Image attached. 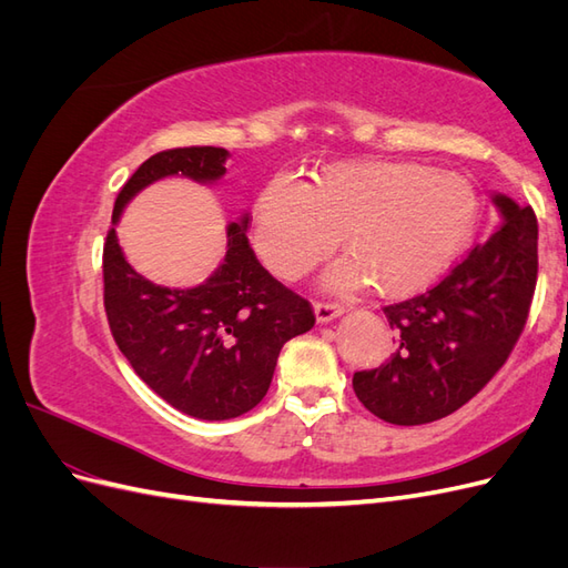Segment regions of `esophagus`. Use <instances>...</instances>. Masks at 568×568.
<instances>
[{
  "mask_svg": "<svg viewBox=\"0 0 568 568\" xmlns=\"http://www.w3.org/2000/svg\"><path fill=\"white\" fill-rule=\"evenodd\" d=\"M313 307H315V317H317V322H320V324H324V322H332L334 317L343 315V305H338V303L317 301Z\"/></svg>",
  "mask_w": 568,
  "mask_h": 568,
  "instance_id": "esophagus-1",
  "label": "esophagus"
}]
</instances>
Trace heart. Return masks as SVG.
I'll use <instances>...</instances> for the list:
<instances>
[{
  "label": "heart",
  "instance_id": "obj_1",
  "mask_svg": "<svg viewBox=\"0 0 568 568\" xmlns=\"http://www.w3.org/2000/svg\"><path fill=\"white\" fill-rule=\"evenodd\" d=\"M478 222L474 184L412 161H346L322 168L307 186L274 178L253 205V246L280 280H298L348 251L324 274L329 288H372L405 298L438 282Z\"/></svg>",
  "mask_w": 568,
  "mask_h": 568
}]
</instances>
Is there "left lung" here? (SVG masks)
I'll return each mask as SVG.
<instances>
[{"mask_svg":"<svg viewBox=\"0 0 568 568\" xmlns=\"http://www.w3.org/2000/svg\"><path fill=\"white\" fill-rule=\"evenodd\" d=\"M500 227L434 288L386 305L395 353L355 372L353 388L372 415L417 426L453 415L505 365L528 320L538 280V220L530 205L493 194Z\"/></svg>","mask_w":568,"mask_h":568,"instance_id":"8db88e82","label":"left lung"}]
</instances>
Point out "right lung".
<instances>
[{
    "mask_svg": "<svg viewBox=\"0 0 568 568\" xmlns=\"http://www.w3.org/2000/svg\"><path fill=\"white\" fill-rule=\"evenodd\" d=\"M227 159V149L186 146L144 161L120 189L104 244V305L120 353L165 403L205 422L234 419L265 398L284 343L313 329V307L257 263L248 213L227 225V253L215 272L189 288L134 272L115 225L149 184L175 175L215 184Z\"/></svg>",
    "mask_w": 568,
    "mask_h": 568,
    "instance_id": "add662e5",
    "label": "right lung"
}]
</instances>
